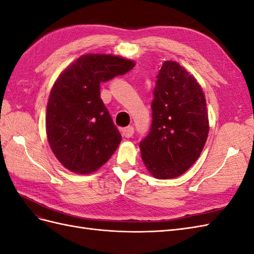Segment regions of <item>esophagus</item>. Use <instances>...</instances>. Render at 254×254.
I'll return each mask as SVG.
<instances>
[{"label": "esophagus", "instance_id": "1", "mask_svg": "<svg viewBox=\"0 0 254 254\" xmlns=\"http://www.w3.org/2000/svg\"><path fill=\"white\" fill-rule=\"evenodd\" d=\"M122 133H123V136L125 137H131L134 133V129L132 126H128L126 128H124L122 130Z\"/></svg>", "mask_w": 254, "mask_h": 254}]
</instances>
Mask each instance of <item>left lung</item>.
<instances>
[{
  "mask_svg": "<svg viewBox=\"0 0 254 254\" xmlns=\"http://www.w3.org/2000/svg\"><path fill=\"white\" fill-rule=\"evenodd\" d=\"M151 111L150 131L140 143L142 160L155 178H177L196 162L209 134L204 93L182 65L164 61Z\"/></svg>",
  "mask_w": 254,
  "mask_h": 254,
  "instance_id": "1",
  "label": "left lung"
}]
</instances>
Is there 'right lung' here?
<instances>
[{
    "mask_svg": "<svg viewBox=\"0 0 254 254\" xmlns=\"http://www.w3.org/2000/svg\"><path fill=\"white\" fill-rule=\"evenodd\" d=\"M132 60L86 54L59 75L51 90L45 128L51 149L66 170L97 171L117 150L122 135L101 98V83L124 75Z\"/></svg>",
    "mask_w": 254,
    "mask_h": 254,
    "instance_id": "1",
    "label": "right lung"
}]
</instances>
